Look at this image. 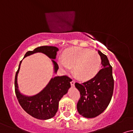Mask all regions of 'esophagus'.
Returning a JSON list of instances; mask_svg holds the SVG:
<instances>
[{
	"instance_id": "34e87169",
	"label": "esophagus",
	"mask_w": 133,
	"mask_h": 133,
	"mask_svg": "<svg viewBox=\"0 0 133 133\" xmlns=\"http://www.w3.org/2000/svg\"><path fill=\"white\" fill-rule=\"evenodd\" d=\"M74 84H75V81L74 80H72L71 81V85L72 86H74Z\"/></svg>"
}]
</instances>
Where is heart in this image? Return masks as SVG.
<instances>
[{
	"instance_id": "b5f03b06",
	"label": "heart",
	"mask_w": 133,
	"mask_h": 133,
	"mask_svg": "<svg viewBox=\"0 0 133 133\" xmlns=\"http://www.w3.org/2000/svg\"><path fill=\"white\" fill-rule=\"evenodd\" d=\"M101 59L96 51L81 47H72L65 51L58 64L65 71L73 68L74 75L82 81L93 78L99 71Z\"/></svg>"
}]
</instances>
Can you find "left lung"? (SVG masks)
I'll list each match as a JSON object with an SVG mask.
<instances>
[{"label": "left lung", "mask_w": 133, "mask_h": 133, "mask_svg": "<svg viewBox=\"0 0 133 133\" xmlns=\"http://www.w3.org/2000/svg\"><path fill=\"white\" fill-rule=\"evenodd\" d=\"M101 59L102 69L94 77L75 86L81 94L77 109L81 115L86 118L99 116L106 109L113 94L114 79L112 69L105 54L97 51Z\"/></svg>", "instance_id": "left-lung-1"}]
</instances>
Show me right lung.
<instances>
[{"instance_id": "1", "label": "right lung", "mask_w": 133, "mask_h": 133, "mask_svg": "<svg viewBox=\"0 0 133 133\" xmlns=\"http://www.w3.org/2000/svg\"><path fill=\"white\" fill-rule=\"evenodd\" d=\"M58 51L59 49L54 46H41L32 51L27 52L24 58L35 53H43L52 59L54 73L56 74L59 66L54 59H56ZM21 63L22 61L20 62L15 77V92L20 105L27 113L38 119L52 118L58 110L59 101L71 88V79L67 76H56L51 78L47 86L38 94L31 96L24 95L19 91L17 84V76Z\"/></svg>"}]
</instances>
